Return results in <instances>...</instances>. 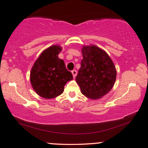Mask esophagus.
Wrapping results in <instances>:
<instances>
[{
  "label": "esophagus",
  "mask_w": 148,
  "mask_h": 148,
  "mask_svg": "<svg viewBox=\"0 0 148 148\" xmlns=\"http://www.w3.org/2000/svg\"><path fill=\"white\" fill-rule=\"evenodd\" d=\"M72 74H73V77L75 78L77 75V72L76 70H73L72 71Z\"/></svg>",
  "instance_id": "obj_1"
}]
</instances>
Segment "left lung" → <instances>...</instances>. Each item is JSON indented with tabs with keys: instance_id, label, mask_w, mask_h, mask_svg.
Segmentation results:
<instances>
[{
	"instance_id": "left-lung-1",
	"label": "left lung",
	"mask_w": 148,
	"mask_h": 148,
	"mask_svg": "<svg viewBox=\"0 0 148 148\" xmlns=\"http://www.w3.org/2000/svg\"><path fill=\"white\" fill-rule=\"evenodd\" d=\"M82 52L83 59L75 80L84 96L100 99L114 86L116 67L108 54L97 46H84Z\"/></svg>"
}]
</instances>
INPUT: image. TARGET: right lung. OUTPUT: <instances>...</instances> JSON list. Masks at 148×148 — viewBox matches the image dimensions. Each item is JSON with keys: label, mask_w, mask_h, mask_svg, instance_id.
<instances>
[{"label": "right lung", "mask_w": 148, "mask_h": 148, "mask_svg": "<svg viewBox=\"0 0 148 148\" xmlns=\"http://www.w3.org/2000/svg\"><path fill=\"white\" fill-rule=\"evenodd\" d=\"M62 51L59 45H52L41 53L30 72V83L40 97L53 99L64 91L67 82L72 80L73 75L66 69L64 62L58 58Z\"/></svg>", "instance_id": "obj_1"}]
</instances>
